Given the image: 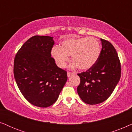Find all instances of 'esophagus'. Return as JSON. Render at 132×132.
I'll use <instances>...</instances> for the list:
<instances>
[{"instance_id":"1","label":"esophagus","mask_w":132,"mask_h":132,"mask_svg":"<svg viewBox=\"0 0 132 132\" xmlns=\"http://www.w3.org/2000/svg\"><path fill=\"white\" fill-rule=\"evenodd\" d=\"M73 74H74V73H73V72H68V73H67L68 77H70L72 76V75H73Z\"/></svg>"}]
</instances>
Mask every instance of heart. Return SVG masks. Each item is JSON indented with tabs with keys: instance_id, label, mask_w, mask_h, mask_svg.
I'll list each match as a JSON object with an SVG mask.
<instances>
[{
	"instance_id": "heart-1",
	"label": "heart",
	"mask_w": 132,
	"mask_h": 132,
	"mask_svg": "<svg viewBox=\"0 0 132 132\" xmlns=\"http://www.w3.org/2000/svg\"><path fill=\"white\" fill-rule=\"evenodd\" d=\"M100 42L93 37L69 38L61 42L60 46L52 49V56L60 68H64L71 55L72 68L90 69L98 61L101 54Z\"/></svg>"
}]
</instances>
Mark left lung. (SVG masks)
I'll list each match as a JSON object with an SVG mask.
<instances>
[{
  "mask_svg": "<svg viewBox=\"0 0 132 132\" xmlns=\"http://www.w3.org/2000/svg\"><path fill=\"white\" fill-rule=\"evenodd\" d=\"M102 49L98 61L90 69L78 75L80 83L77 92L82 101L90 105L106 101L121 77V63L117 51L109 42L101 38Z\"/></svg>",
  "mask_w": 132,
  "mask_h": 132,
  "instance_id": "1",
  "label": "left lung"
}]
</instances>
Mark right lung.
Segmentation results:
<instances>
[{"label": "right lung", "mask_w": 132, "mask_h": 132, "mask_svg": "<svg viewBox=\"0 0 132 132\" xmlns=\"http://www.w3.org/2000/svg\"><path fill=\"white\" fill-rule=\"evenodd\" d=\"M53 37L35 36L15 55L14 75L19 90L34 106L48 108L57 101L68 80L67 72L51 57Z\"/></svg>", "instance_id": "add662e5"}]
</instances>
